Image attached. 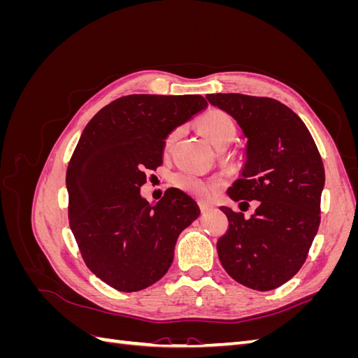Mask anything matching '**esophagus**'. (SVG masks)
Instances as JSON below:
<instances>
[{
	"mask_svg": "<svg viewBox=\"0 0 358 358\" xmlns=\"http://www.w3.org/2000/svg\"><path fill=\"white\" fill-rule=\"evenodd\" d=\"M210 209V206L209 204H206V203H200V210L203 212V213H206Z\"/></svg>",
	"mask_w": 358,
	"mask_h": 358,
	"instance_id": "34e87169",
	"label": "esophagus"
}]
</instances>
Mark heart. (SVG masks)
I'll return each mask as SVG.
<instances>
[{
  "instance_id": "heart-1",
  "label": "heart",
  "mask_w": 358,
  "mask_h": 358,
  "mask_svg": "<svg viewBox=\"0 0 358 358\" xmlns=\"http://www.w3.org/2000/svg\"><path fill=\"white\" fill-rule=\"evenodd\" d=\"M197 128L200 134L216 150L225 149L233 142L236 136V125L231 116L221 110H210L204 113L197 121ZM176 136L178 131H173L167 137L166 146H169L176 138ZM173 183H175L176 188L191 194V196L197 197L201 201L212 200L216 194V189H218V183L216 182L203 180L197 176L187 175V173H179V175H176L173 178Z\"/></svg>"
}]
</instances>
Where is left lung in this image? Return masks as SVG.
<instances>
[{
	"label": "left lung",
	"mask_w": 358,
	"mask_h": 358,
	"mask_svg": "<svg viewBox=\"0 0 358 358\" xmlns=\"http://www.w3.org/2000/svg\"><path fill=\"white\" fill-rule=\"evenodd\" d=\"M208 101L236 119L246 137L245 164L229 196L251 218L227 206L229 230L216 249L225 272L258 291L285 284L305 263L320 227L326 182L315 142L301 119L282 103L243 94H208Z\"/></svg>",
	"instance_id": "obj_1"
}]
</instances>
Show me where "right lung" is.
<instances>
[{
    "label": "right lung",
    "instance_id": "1",
    "mask_svg": "<svg viewBox=\"0 0 358 358\" xmlns=\"http://www.w3.org/2000/svg\"><path fill=\"white\" fill-rule=\"evenodd\" d=\"M201 95L121 96L96 113L67 169L69 220L85 264L124 292L167 273L179 234L199 218L188 194L169 188L155 206L140 196L146 170L162 164L167 136L204 110Z\"/></svg>",
    "mask_w": 358,
    "mask_h": 358
}]
</instances>
